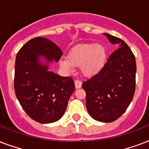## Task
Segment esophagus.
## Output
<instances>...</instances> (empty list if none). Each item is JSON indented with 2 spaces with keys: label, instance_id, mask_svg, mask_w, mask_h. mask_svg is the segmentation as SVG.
<instances>
[{
  "label": "esophagus",
  "instance_id": "34e87169",
  "mask_svg": "<svg viewBox=\"0 0 149 149\" xmlns=\"http://www.w3.org/2000/svg\"><path fill=\"white\" fill-rule=\"evenodd\" d=\"M74 83H75V86H76V88L79 89L81 87L82 82L80 81V80H79V79H76Z\"/></svg>",
  "mask_w": 149,
  "mask_h": 149
}]
</instances>
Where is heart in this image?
<instances>
[{"instance_id":"b5f03b06","label":"heart","mask_w":149,"mask_h":149,"mask_svg":"<svg viewBox=\"0 0 149 149\" xmlns=\"http://www.w3.org/2000/svg\"><path fill=\"white\" fill-rule=\"evenodd\" d=\"M107 58L106 47L100 44L85 43L72 48L68 58H62L59 64L66 70H72L74 65H81L82 72L86 76L99 72L104 67Z\"/></svg>"}]
</instances>
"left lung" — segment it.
<instances>
[{"mask_svg":"<svg viewBox=\"0 0 149 149\" xmlns=\"http://www.w3.org/2000/svg\"><path fill=\"white\" fill-rule=\"evenodd\" d=\"M118 49L109 56L104 67L84 82L86 107L90 115L101 122H113L131 104L135 91L136 62L129 46L120 38L104 33Z\"/></svg>","mask_w":149,"mask_h":149,"instance_id":"1","label":"left lung"}]
</instances>
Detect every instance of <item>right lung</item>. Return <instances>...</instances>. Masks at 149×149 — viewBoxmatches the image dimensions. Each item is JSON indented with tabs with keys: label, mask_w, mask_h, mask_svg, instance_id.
<instances>
[{
	"label": "right lung",
	"mask_w": 149,
	"mask_h": 149,
	"mask_svg": "<svg viewBox=\"0 0 149 149\" xmlns=\"http://www.w3.org/2000/svg\"><path fill=\"white\" fill-rule=\"evenodd\" d=\"M63 52L50 40L36 37L24 44L15 59L14 87L22 108L41 124L57 121L63 117L75 90L72 77H60L48 70L39 57L48 63L58 62Z\"/></svg>",
	"instance_id": "right-lung-1"
}]
</instances>
